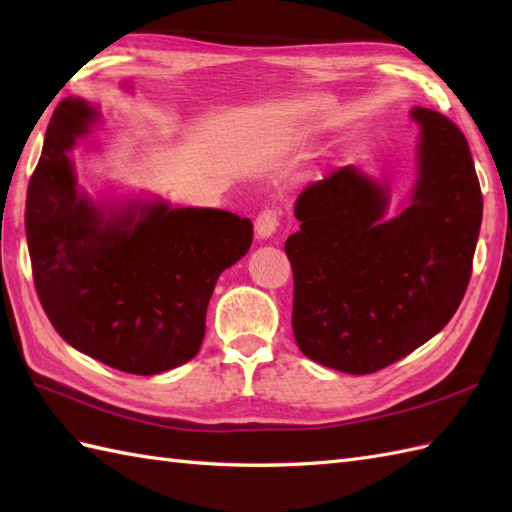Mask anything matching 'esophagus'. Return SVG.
Listing matches in <instances>:
<instances>
[{"instance_id": "esophagus-1", "label": "esophagus", "mask_w": 512, "mask_h": 512, "mask_svg": "<svg viewBox=\"0 0 512 512\" xmlns=\"http://www.w3.org/2000/svg\"><path fill=\"white\" fill-rule=\"evenodd\" d=\"M279 226V211L277 209H264L255 217V231L259 237H270Z\"/></svg>"}]
</instances>
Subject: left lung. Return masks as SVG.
Returning <instances> with one entry per match:
<instances>
[{"mask_svg":"<svg viewBox=\"0 0 512 512\" xmlns=\"http://www.w3.org/2000/svg\"><path fill=\"white\" fill-rule=\"evenodd\" d=\"M411 204L383 222L387 189L341 167L301 191L286 239L292 332L312 361L374 374L436 336L462 303L482 224V189L460 127L427 107Z\"/></svg>","mask_w":512,"mask_h":512,"instance_id":"left-lung-1","label":"left lung"}]
</instances>
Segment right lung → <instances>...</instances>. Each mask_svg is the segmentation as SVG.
Here are the masks:
<instances>
[{
	"mask_svg": "<svg viewBox=\"0 0 512 512\" xmlns=\"http://www.w3.org/2000/svg\"><path fill=\"white\" fill-rule=\"evenodd\" d=\"M94 121L72 96L50 118L26 195L32 279L63 341L121 372L160 374L198 354L215 281L248 253L253 224L162 202L105 217L65 154Z\"/></svg>",
	"mask_w": 512,
	"mask_h": 512,
	"instance_id": "right-lung-1",
	"label": "right lung"
}]
</instances>
